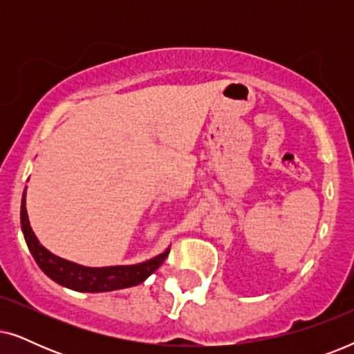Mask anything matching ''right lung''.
I'll return each instance as SVG.
<instances>
[{
    "label": "right lung",
    "mask_w": 354,
    "mask_h": 354,
    "mask_svg": "<svg viewBox=\"0 0 354 354\" xmlns=\"http://www.w3.org/2000/svg\"><path fill=\"white\" fill-rule=\"evenodd\" d=\"M21 225L24 232V239L30 250V253L43 272H45L56 283L67 287L75 292H113V290L129 288L142 283L147 280L162 261L167 258L169 248L164 253L154 256L153 259L133 266H109V268H86L71 261H66L59 256L53 254L33 234L30 222H28L27 207H26V192L22 196L21 205Z\"/></svg>",
    "instance_id": "obj_1"
}]
</instances>
